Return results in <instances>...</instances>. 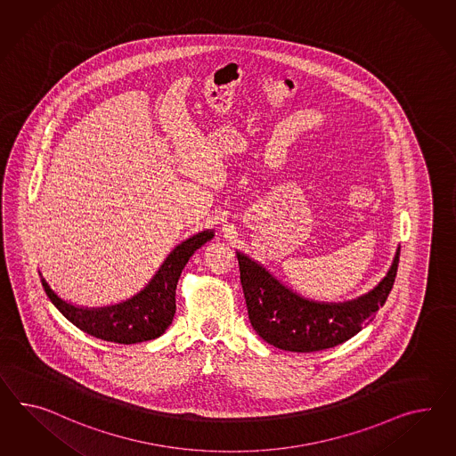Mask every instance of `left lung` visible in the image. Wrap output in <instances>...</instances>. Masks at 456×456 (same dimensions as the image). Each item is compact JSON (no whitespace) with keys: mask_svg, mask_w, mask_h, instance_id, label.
Instances as JSON below:
<instances>
[{"mask_svg":"<svg viewBox=\"0 0 456 456\" xmlns=\"http://www.w3.org/2000/svg\"><path fill=\"white\" fill-rule=\"evenodd\" d=\"M400 247L382 282L346 302H315L298 296L262 264L237 252L248 319L267 344L287 352H319L357 335L383 307L394 287Z\"/></svg>","mask_w":456,"mask_h":456,"instance_id":"obj_1","label":"left lung"}]
</instances>
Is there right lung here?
Here are the masks:
<instances>
[{
	"mask_svg": "<svg viewBox=\"0 0 456 456\" xmlns=\"http://www.w3.org/2000/svg\"><path fill=\"white\" fill-rule=\"evenodd\" d=\"M214 231H202L173 248L135 296L108 307H79L58 296L41 275V282L54 307L79 330L114 344H139L160 337L173 323L175 314V287L183 269L197 248L209 242Z\"/></svg>",
	"mask_w": 456,
	"mask_h": 456,
	"instance_id": "right-lung-1",
	"label": "right lung"
}]
</instances>
